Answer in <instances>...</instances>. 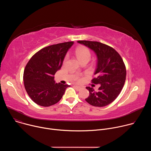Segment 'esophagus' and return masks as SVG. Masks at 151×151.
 Here are the masks:
<instances>
[{
    "instance_id": "esophagus-1",
    "label": "esophagus",
    "mask_w": 151,
    "mask_h": 151,
    "mask_svg": "<svg viewBox=\"0 0 151 151\" xmlns=\"http://www.w3.org/2000/svg\"><path fill=\"white\" fill-rule=\"evenodd\" d=\"M74 88L77 90V91H80L82 88L81 87H78V86H76V85H74Z\"/></svg>"
}]
</instances>
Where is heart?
<instances>
[{
  "mask_svg": "<svg viewBox=\"0 0 151 151\" xmlns=\"http://www.w3.org/2000/svg\"><path fill=\"white\" fill-rule=\"evenodd\" d=\"M75 52L78 59L79 60V61L85 59H88L90 60L91 58V52L89 50V49L87 47H82V46L78 47L75 49ZM66 59H67V57L65 58L64 60H66ZM76 80L79 81L78 79H76Z\"/></svg>",
  "mask_w": 151,
  "mask_h": 151,
  "instance_id": "1",
  "label": "heart"
}]
</instances>
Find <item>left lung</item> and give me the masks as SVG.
I'll list each match as a JSON object with an SVG mask.
<instances>
[{
	"instance_id": "left-lung-1",
	"label": "left lung",
	"mask_w": 151,
	"mask_h": 151,
	"mask_svg": "<svg viewBox=\"0 0 151 151\" xmlns=\"http://www.w3.org/2000/svg\"><path fill=\"white\" fill-rule=\"evenodd\" d=\"M78 43L93 50L97 57V65L91 82L99 83L97 91L86 87L90 93L85 100L96 107H103L114 101L120 94L126 79V68L122 58L112 47L96 41L79 40Z\"/></svg>"
}]
</instances>
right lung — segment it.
I'll use <instances>...</instances> for the list:
<instances>
[{"label": "right lung", "mask_w": 151, "mask_h": 151, "mask_svg": "<svg viewBox=\"0 0 151 151\" xmlns=\"http://www.w3.org/2000/svg\"><path fill=\"white\" fill-rule=\"evenodd\" d=\"M73 42L52 45L41 49L30 59L24 70L25 89L37 104L48 107L58 103L70 85L55 83L54 75L60 70Z\"/></svg>", "instance_id": "right-lung-1"}]
</instances>
